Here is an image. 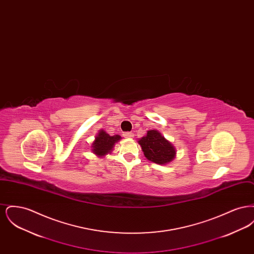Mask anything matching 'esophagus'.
Listing matches in <instances>:
<instances>
[{"label":"esophagus","mask_w":254,"mask_h":254,"mask_svg":"<svg viewBox=\"0 0 254 254\" xmlns=\"http://www.w3.org/2000/svg\"><path fill=\"white\" fill-rule=\"evenodd\" d=\"M134 134L132 132H125L124 133V137L125 138H133Z\"/></svg>","instance_id":"34e87169"}]
</instances>
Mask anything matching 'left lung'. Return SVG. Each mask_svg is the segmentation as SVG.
I'll return each mask as SVG.
<instances>
[{
  "instance_id": "8db88e82",
  "label": "left lung",
  "mask_w": 254,
  "mask_h": 254,
  "mask_svg": "<svg viewBox=\"0 0 254 254\" xmlns=\"http://www.w3.org/2000/svg\"><path fill=\"white\" fill-rule=\"evenodd\" d=\"M147 160L158 165H167L176 157V148L156 129L148 130L138 140Z\"/></svg>"
}]
</instances>
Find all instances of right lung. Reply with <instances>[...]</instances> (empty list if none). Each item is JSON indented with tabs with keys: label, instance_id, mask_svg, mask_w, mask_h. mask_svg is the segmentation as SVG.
Listing matches in <instances>:
<instances>
[{
	"label": "right lung",
	"instance_id": "add662e5",
	"mask_svg": "<svg viewBox=\"0 0 254 254\" xmlns=\"http://www.w3.org/2000/svg\"><path fill=\"white\" fill-rule=\"evenodd\" d=\"M121 139V136L118 134L110 136L104 129H100L90 146L91 151L98 157H105L112 152L115 144L118 143Z\"/></svg>",
	"mask_w": 254,
	"mask_h": 254
}]
</instances>
